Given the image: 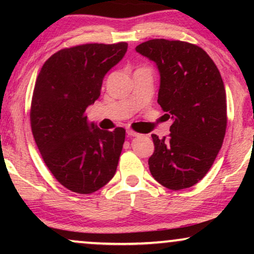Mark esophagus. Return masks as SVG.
<instances>
[{
    "label": "esophagus",
    "instance_id": "34e87169",
    "mask_svg": "<svg viewBox=\"0 0 254 254\" xmlns=\"http://www.w3.org/2000/svg\"><path fill=\"white\" fill-rule=\"evenodd\" d=\"M127 134L129 135V136H138V135H140L133 129H127Z\"/></svg>",
    "mask_w": 254,
    "mask_h": 254
}]
</instances>
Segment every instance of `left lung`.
I'll return each mask as SVG.
<instances>
[{
	"label": "left lung",
	"instance_id": "8db88e82",
	"mask_svg": "<svg viewBox=\"0 0 254 254\" xmlns=\"http://www.w3.org/2000/svg\"><path fill=\"white\" fill-rule=\"evenodd\" d=\"M135 50L157 64V102L173 120L168 137L151 135L149 170L166 189H189L207 175L223 144L228 118L221 74L202 48L186 41L151 39Z\"/></svg>",
	"mask_w": 254,
	"mask_h": 254
}]
</instances>
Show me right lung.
<instances>
[{"label": "right lung", "mask_w": 254, "mask_h": 254, "mask_svg": "<svg viewBox=\"0 0 254 254\" xmlns=\"http://www.w3.org/2000/svg\"><path fill=\"white\" fill-rule=\"evenodd\" d=\"M127 43L64 48L45 62L31 102V129L45 164L71 192L91 194L116 175L126 130H103L86 120L103 78L127 52Z\"/></svg>", "instance_id": "obj_1"}]
</instances>
